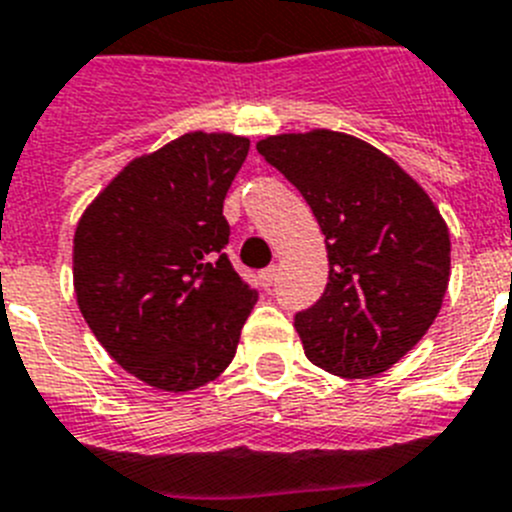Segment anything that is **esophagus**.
Instances as JSON below:
<instances>
[{"mask_svg":"<svg viewBox=\"0 0 512 512\" xmlns=\"http://www.w3.org/2000/svg\"><path fill=\"white\" fill-rule=\"evenodd\" d=\"M277 277H279V266L277 264H271L269 269L261 271V282H264V287H274Z\"/></svg>","mask_w":512,"mask_h":512,"instance_id":"obj_1","label":"esophagus"}]
</instances>
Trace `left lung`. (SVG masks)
I'll return each instance as SVG.
<instances>
[{"label":"left lung","mask_w":512,"mask_h":512,"mask_svg":"<svg viewBox=\"0 0 512 512\" xmlns=\"http://www.w3.org/2000/svg\"><path fill=\"white\" fill-rule=\"evenodd\" d=\"M256 148L300 189L325 235L328 284L295 315L305 356L346 379L387 372L431 328L449 287L441 212L413 176L354 135L284 133Z\"/></svg>","instance_id":"1"}]
</instances>
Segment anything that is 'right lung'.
Instances as JSON below:
<instances>
[{
    "mask_svg": "<svg viewBox=\"0 0 512 512\" xmlns=\"http://www.w3.org/2000/svg\"><path fill=\"white\" fill-rule=\"evenodd\" d=\"M248 138L187 133L130 161L74 235L76 302L140 382L189 392L233 361L259 292L230 264L223 202Z\"/></svg>",
    "mask_w": 512,
    "mask_h": 512,
    "instance_id": "add662e5",
    "label": "right lung"
}]
</instances>
